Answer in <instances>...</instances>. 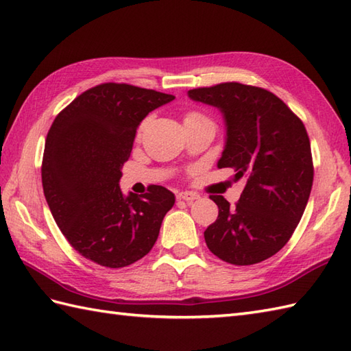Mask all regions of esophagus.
Here are the masks:
<instances>
[{
  "label": "esophagus",
  "instance_id": "1",
  "mask_svg": "<svg viewBox=\"0 0 351 351\" xmlns=\"http://www.w3.org/2000/svg\"><path fill=\"white\" fill-rule=\"evenodd\" d=\"M178 199L185 200L187 204H191V202H195L196 199H199V196L196 195V193H191V191H181L180 195H178Z\"/></svg>",
  "mask_w": 351,
  "mask_h": 351
}]
</instances>
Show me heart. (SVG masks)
I'll list each match as a JSON object with an SVG mask.
<instances>
[{
	"mask_svg": "<svg viewBox=\"0 0 351 351\" xmlns=\"http://www.w3.org/2000/svg\"><path fill=\"white\" fill-rule=\"evenodd\" d=\"M196 119H204V116L200 114L199 111H189V113L185 114V122H187V121H196ZM147 123H149V119H145V121L138 125V130H137V137L138 138L141 137V134H143V131L146 130Z\"/></svg>",
	"mask_w": 351,
	"mask_h": 351,
	"instance_id": "heart-1",
	"label": "heart"
}]
</instances>
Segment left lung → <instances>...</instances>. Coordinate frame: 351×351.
Returning a JSON list of instances; mask_svg holds the SVG:
<instances>
[{"label": "left lung", "instance_id": "left-lung-1", "mask_svg": "<svg viewBox=\"0 0 351 351\" xmlns=\"http://www.w3.org/2000/svg\"><path fill=\"white\" fill-rule=\"evenodd\" d=\"M189 96L221 111L226 145L217 166L234 169L235 181L245 180L234 208L211 196L219 217L204 234L208 249L229 264H258L288 243L306 208L314 181L306 128L261 87L232 81L193 88Z\"/></svg>", "mask_w": 351, "mask_h": 351}]
</instances>
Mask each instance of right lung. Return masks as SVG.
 <instances>
[{
  "mask_svg": "<svg viewBox=\"0 0 351 351\" xmlns=\"http://www.w3.org/2000/svg\"><path fill=\"white\" fill-rule=\"evenodd\" d=\"M173 95L104 83L77 96L48 131L45 199L66 240L93 263L121 268L147 255L175 195L161 185L123 196L119 181L140 122Z\"/></svg>",
  "mask_w": 351,
  "mask_h": 351,
  "instance_id": "1",
  "label": "right lung"
}]
</instances>
